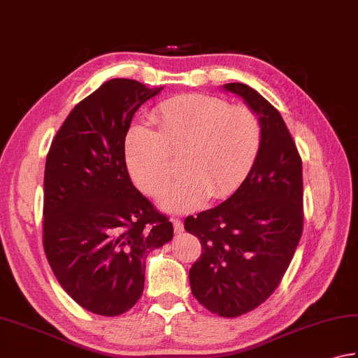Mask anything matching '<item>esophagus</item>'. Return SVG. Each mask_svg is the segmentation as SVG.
I'll list each match as a JSON object with an SVG mask.
<instances>
[{"label": "esophagus", "mask_w": 358, "mask_h": 358, "mask_svg": "<svg viewBox=\"0 0 358 358\" xmlns=\"http://www.w3.org/2000/svg\"><path fill=\"white\" fill-rule=\"evenodd\" d=\"M173 226H174V234L184 232V224H182L180 218H173Z\"/></svg>", "instance_id": "1"}]
</instances>
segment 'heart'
Segmentation results:
<instances>
[{
  "mask_svg": "<svg viewBox=\"0 0 358 358\" xmlns=\"http://www.w3.org/2000/svg\"><path fill=\"white\" fill-rule=\"evenodd\" d=\"M157 131L132 126L124 141L132 180L151 198L164 193L180 156L182 178L162 206L190 212L204 201L224 199L251 171L262 145L259 117L246 106H229L218 96L190 93L162 103L152 115Z\"/></svg>",
  "mask_w": 358,
  "mask_h": 358,
  "instance_id": "b5f03b06",
  "label": "heart"
}]
</instances>
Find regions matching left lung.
I'll list each match as a JSON object with an SVG mask.
<instances>
[{
	"instance_id": "8db88e82",
	"label": "left lung",
	"mask_w": 358,
	"mask_h": 358,
	"mask_svg": "<svg viewBox=\"0 0 358 358\" xmlns=\"http://www.w3.org/2000/svg\"><path fill=\"white\" fill-rule=\"evenodd\" d=\"M224 89L260 115L259 156L231 198L184 226L202 248L190 268L193 296L212 313L235 318L279 287L304 229V192L302 159L279 110L246 84Z\"/></svg>"
}]
</instances>
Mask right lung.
<instances>
[{
	"label": "right lung",
	"instance_id": "add662e5",
	"mask_svg": "<svg viewBox=\"0 0 358 358\" xmlns=\"http://www.w3.org/2000/svg\"><path fill=\"white\" fill-rule=\"evenodd\" d=\"M162 89L107 80L74 106L46 156V259L70 298L95 315L136 306L146 255L173 238L171 221L134 187L124 156L134 113Z\"/></svg>",
	"mask_w": 358,
	"mask_h": 358
}]
</instances>
